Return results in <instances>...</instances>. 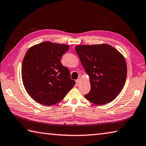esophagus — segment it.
I'll list each match as a JSON object with an SVG mask.
<instances>
[{"instance_id": "34e87169", "label": "esophagus", "mask_w": 146, "mask_h": 146, "mask_svg": "<svg viewBox=\"0 0 146 146\" xmlns=\"http://www.w3.org/2000/svg\"><path fill=\"white\" fill-rule=\"evenodd\" d=\"M80 79H77V80H76V86H79V84H80Z\"/></svg>"}]
</instances>
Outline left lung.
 Returning <instances> with one entry per match:
<instances>
[{
	"label": "left lung",
	"instance_id": "obj_1",
	"mask_svg": "<svg viewBox=\"0 0 146 146\" xmlns=\"http://www.w3.org/2000/svg\"><path fill=\"white\" fill-rule=\"evenodd\" d=\"M75 50L91 84L86 98L97 105L112 102L126 82L127 66L123 55L105 43L81 44L76 46Z\"/></svg>",
	"mask_w": 146,
	"mask_h": 146
}]
</instances>
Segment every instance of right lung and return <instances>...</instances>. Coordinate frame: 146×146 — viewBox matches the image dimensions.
I'll return each instance as SVG.
<instances>
[{"label":"right lung","instance_id":"1","mask_svg":"<svg viewBox=\"0 0 146 146\" xmlns=\"http://www.w3.org/2000/svg\"><path fill=\"white\" fill-rule=\"evenodd\" d=\"M68 44L50 41L35 44L26 52L22 66V78L27 93L36 102L52 105L60 102L73 88L67 68L60 62Z\"/></svg>","mask_w":146,"mask_h":146}]
</instances>
